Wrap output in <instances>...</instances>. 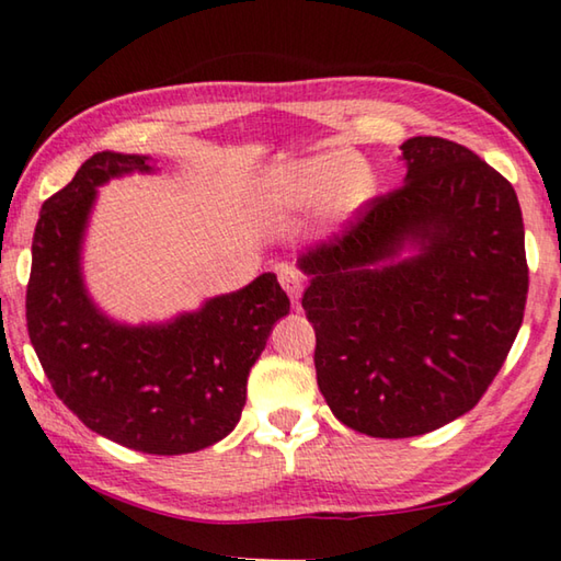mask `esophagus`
<instances>
[{
    "instance_id": "1",
    "label": "esophagus",
    "mask_w": 561,
    "mask_h": 561,
    "mask_svg": "<svg viewBox=\"0 0 561 561\" xmlns=\"http://www.w3.org/2000/svg\"><path fill=\"white\" fill-rule=\"evenodd\" d=\"M279 284L284 287V291L289 294V299L294 307H299L301 291H304V277L297 267H289V264H282L279 267Z\"/></svg>"
}]
</instances>
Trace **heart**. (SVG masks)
Listing matches in <instances>:
<instances>
[{
	"mask_svg": "<svg viewBox=\"0 0 561 561\" xmlns=\"http://www.w3.org/2000/svg\"><path fill=\"white\" fill-rule=\"evenodd\" d=\"M368 193V175L356 165H341L334 156L294 160L279 168L262 190V205L272 215H284L307 207L321 195L334 210H346Z\"/></svg>",
	"mask_w": 561,
	"mask_h": 561,
	"instance_id": "b5f03b06",
	"label": "heart"
}]
</instances>
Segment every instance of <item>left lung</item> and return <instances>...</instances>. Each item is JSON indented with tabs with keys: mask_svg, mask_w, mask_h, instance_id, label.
Returning <instances> with one entry per match:
<instances>
[{
	"mask_svg": "<svg viewBox=\"0 0 561 561\" xmlns=\"http://www.w3.org/2000/svg\"><path fill=\"white\" fill-rule=\"evenodd\" d=\"M401 150L405 183L299 257L319 391L371 438H413L478 405L529 289L510 180L448 138L415 136ZM405 243L422 252L401 261Z\"/></svg>",
	"mask_w": 561,
	"mask_h": 561,
	"instance_id": "left-lung-1",
	"label": "left lung"
}]
</instances>
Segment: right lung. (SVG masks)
<instances>
[{
    "label": "right lung",
    "mask_w": 561,
    "mask_h": 561,
    "mask_svg": "<svg viewBox=\"0 0 561 561\" xmlns=\"http://www.w3.org/2000/svg\"><path fill=\"white\" fill-rule=\"evenodd\" d=\"M148 173V156H91L42 205L26 284V329L54 393L93 433L123 448L183 455L222 440L240 421L247 376L289 297L272 272L163 327H121L93 307L81 240L96 187Z\"/></svg>",
    "instance_id": "obj_1"
}]
</instances>
